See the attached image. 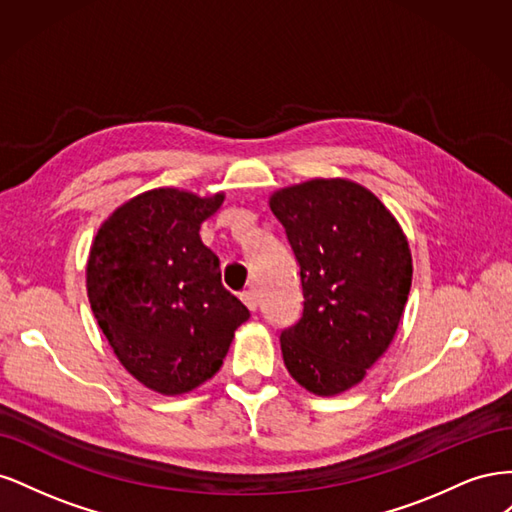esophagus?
<instances>
[{
    "mask_svg": "<svg viewBox=\"0 0 512 512\" xmlns=\"http://www.w3.org/2000/svg\"><path fill=\"white\" fill-rule=\"evenodd\" d=\"M241 301L247 305V309H252V312H256L258 297H256L254 290H243V292H241Z\"/></svg>",
    "mask_w": 512,
    "mask_h": 512,
    "instance_id": "1",
    "label": "esophagus"
}]
</instances>
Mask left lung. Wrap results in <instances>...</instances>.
Listing matches in <instances>:
<instances>
[{"mask_svg":"<svg viewBox=\"0 0 512 512\" xmlns=\"http://www.w3.org/2000/svg\"><path fill=\"white\" fill-rule=\"evenodd\" d=\"M299 265L301 318L280 335L290 376L316 395L365 378L389 348L408 301L412 256L397 220L369 190L312 179L271 196Z\"/></svg>","mask_w":512,"mask_h":512,"instance_id":"1","label":"left lung"}]
</instances>
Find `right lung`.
Listing matches in <instances>:
<instances>
[{
  "mask_svg": "<svg viewBox=\"0 0 512 512\" xmlns=\"http://www.w3.org/2000/svg\"><path fill=\"white\" fill-rule=\"evenodd\" d=\"M222 200L175 188L145 192L119 207L91 245L87 294L100 329L121 365L164 395L209 380L250 318L198 235Z\"/></svg>",
  "mask_w": 512,
  "mask_h": 512,
  "instance_id": "obj_1",
  "label": "right lung"
}]
</instances>
